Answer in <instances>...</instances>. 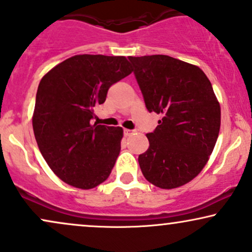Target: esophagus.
<instances>
[{
	"mask_svg": "<svg viewBox=\"0 0 252 252\" xmlns=\"http://www.w3.org/2000/svg\"><path fill=\"white\" fill-rule=\"evenodd\" d=\"M134 132V130H129V129H124V135L126 136H130Z\"/></svg>",
	"mask_w": 252,
	"mask_h": 252,
	"instance_id": "34e87169",
	"label": "esophagus"
}]
</instances>
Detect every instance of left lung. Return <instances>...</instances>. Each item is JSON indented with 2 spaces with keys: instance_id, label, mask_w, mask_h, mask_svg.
<instances>
[{
  "instance_id": "left-lung-1",
  "label": "left lung",
  "mask_w": 252,
  "mask_h": 252,
  "mask_svg": "<svg viewBox=\"0 0 252 252\" xmlns=\"http://www.w3.org/2000/svg\"><path fill=\"white\" fill-rule=\"evenodd\" d=\"M149 113L162 114L138 156L147 181L174 189L195 178L216 144L220 107L198 66L166 55L128 57Z\"/></svg>"
}]
</instances>
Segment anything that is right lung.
Returning <instances> with one entry per match:
<instances>
[{"instance_id": "add662e5", "label": "right lung", "mask_w": 252, "mask_h": 252, "mask_svg": "<svg viewBox=\"0 0 252 252\" xmlns=\"http://www.w3.org/2000/svg\"><path fill=\"white\" fill-rule=\"evenodd\" d=\"M131 71L124 56L76 55L39 82L32 128L42 156L63 182L92 189L109 177L123 129L92 124L94 110Z\"/></svg>"}]
</instances>
